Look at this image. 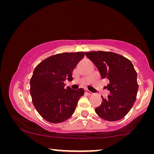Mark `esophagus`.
Returning <instances> with one entry per match:
<instances>
[{
    "label": "esophagus",
    "instance_id": "34e87169",
    "mask_svg": "<svg viewBox=\"0 0 154 154\" xmlns=\"http://www.w3.org/2000/svg\"><path fill=\"white\" fill-rule=\"evenodd\" d=\"M85 93H86V94H88V95H93V93H92V92H91L90 91H88V90H87V89L85 90Z\"/></svg>",
    "mask_w": 154,
    "mask_h": 154
}]
</instances>
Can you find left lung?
<instances>
[{"mask_svg":"<svg viewBox=\"0 0 154 154\" xmlns=\"http://www.w3.org/2000/svg\"><path fill=\"white\" fill-rule=\"evenodd\" d=\"M85 56L98 68L102 78L109 80L106 88L110 95L106 99L101 96L103 101L95 112L107 121L122 119L135 103L138 90L137 72L132 62L113 52L91 51Z\"/></svg>","mask_w":154,"mask_h":154,"instance_id":"left-lung-1","label":"left lung"}]
</instances>
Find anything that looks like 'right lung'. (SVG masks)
Returning <instances> with one entry per match:
<instances>
[{
    "instance_id": "obj_1",
    "label": "right lung",
    "mask_w": 154,
    "mask_h": 154,
    "mask_svg": "<svg viewBox=\"0 0 154 154\" xmlns=\"http://www.w3.org/2000/svg\"><path fill=\"white\" fill-rule=\"evenodd\" d=\"M84 56V52L56 54L35 68L30 79L32 103L40 115L49 122L60 123L68 119L84 95L82 88L65 89L63 83L66 79H73L72 72Z\"/></svg>"
}]
</instances>
